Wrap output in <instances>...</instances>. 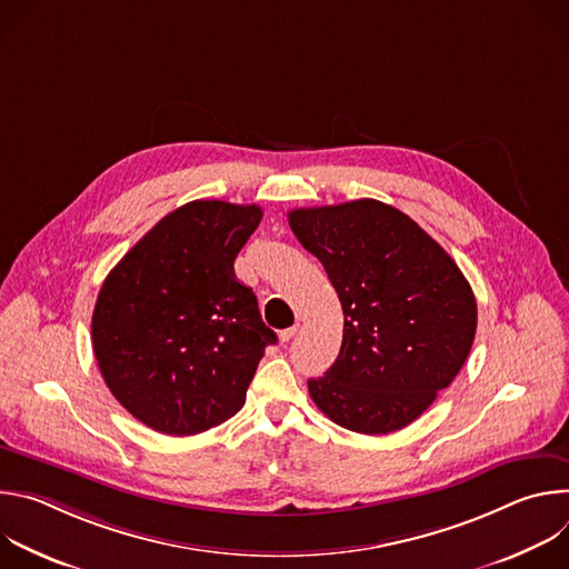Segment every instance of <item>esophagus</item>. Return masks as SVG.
I'll use <instances>...</instances> for the list:
<instances>
[{
	"mask_svg": "<svg viewBox=\"0 0 569 569\" xmlns=\"http://www.w3.org/2000/svg\"><path fill=\"white\" fill-rule=\"evenodd\" d=\"M297 331H299V323H295V327H290V329H283V331L279 333V340L286 345V342H290V340L297 336Z\"/></svg>",
	"mask_w": 569,
	"mask_h": 569,
	"instance_id": "1",
	"label": "esophagus"
}]
</instances>
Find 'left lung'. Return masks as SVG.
Segmentation results:
<instances>
[{
  "label": "left lung",
  "instance_id": "1",
  "mask_svg": "<svg viewBox=\"0 0 569 569\" xmlns=\"http://www.w3.org/2000/svg\"><path fill=\"white\" fill-rule=\"evenodd\" d=\"M288 222L345 310L340 356L308 380L310 398L333 423L360 435L410 426L470 353V283L430 233L385 202L292 209Z\"/></svg>",
  "mask_w": 569,
  "mask_h": 569
}]
</instances>
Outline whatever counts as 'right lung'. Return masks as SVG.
Returning <instances> with one entry per match:
<instances>
[{
	"label": "right lung",
	"mask_w": 569,
	"mask_h": 569,
	"mask_svg": "<svg viewBox=\"0 0 569 569\" xmlns=\"http://www.w3.org/2000/svg\"><path fill=\"white\" fill-rule=\"evenodd\" d=\"M263 218L257 204L193 200L161 218L106 277L92 345L106 385L143 426L189 437L246 402L277 333L233 261Z\"/></svg>",
	"instance_id": "1"
}]
</instances>
